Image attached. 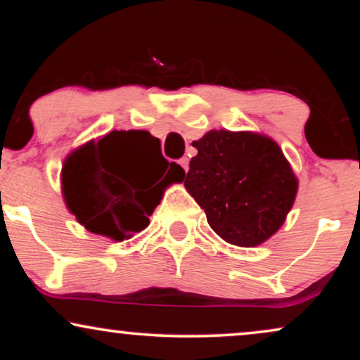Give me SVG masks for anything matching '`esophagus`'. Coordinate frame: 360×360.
Instances as JSON below:
<instances>
[{
    "label": "esophagus",
    "instance_id": "34e87169",
    "mask_svg": "<svg viewBox=\"0 0 360 360\" xmlns=\"http://www.w3.org/2000/svg\"><path fill=\"white\" fill-rule=\"evenodd\" d=\"M179 164H180V167H181V169H184L185 172H188V159H186V157H184V159H180Z\"/></svg>",
    "mask_w": 360,
    "mask_h": 360
}]
</instances>
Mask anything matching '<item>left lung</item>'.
Segmentation results:
<instances>
[{
    "label": "left lung",
    "mask_w": 360,
    "mask_h": 360,
    "mask_svg": "<svg viewBox=\"0 0 360 360\" xmlns=\"http://www.w3.org/2000/svg\"><path fill=\"white\" fill-rule=\"evenodd\" d=\"M185 188L226 243L255 248L287 219L298 179L272 137L252 131H208L193 141Z\"/></svg>",
    "instance_id": "8db88e82"
}]
</instances>
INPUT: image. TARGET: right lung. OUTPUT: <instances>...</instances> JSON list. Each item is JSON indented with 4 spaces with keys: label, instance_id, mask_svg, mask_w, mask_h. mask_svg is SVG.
<instances>
[{
    "label": "right lung",
    "instance_id": "add662e5",
    "mask_svg": "<svg viewBox=\"0 0 360 360\" xmlns=\"http://www.w3.org/2000/svg\"><path fill=\"white\" fill-rule=\"evenodd\" d=\"M147 131H111L73 149L62 165V195L72 214L93 234L121 243L149 226L162 190L185 170L160 154L154 164Z\"/></svg>",
    "mask_w": 360,
    "mask_h": 360
}]
</instances>
